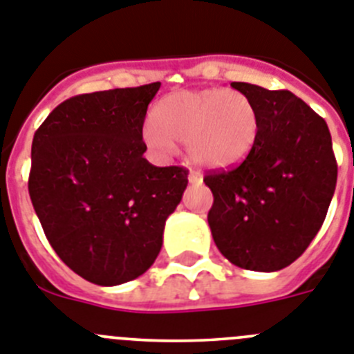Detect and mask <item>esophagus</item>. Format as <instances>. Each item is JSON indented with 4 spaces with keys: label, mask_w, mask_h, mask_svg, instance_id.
<instances>
[{
    "label": "esophagus",
    "mask_w": 354,
    "mask_h": 354,
    "mask_svg": "<svg viewBox=\"0 0 354 354\" xmlns=\"http://www.w3.org/2000/svg\"><path fill=\"white\" fill-rule=\"evenodd\" d=\"M189 183H192V185H201V183H203V176L199 173H194V171H190V173H189Z\"/></svg>",
    "instance_id": "1"
}]
</instances>
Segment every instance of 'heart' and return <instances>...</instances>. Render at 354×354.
Instances as JSON below:
<instances>
[{"label":"heart","mask_w":354,"mask_h":354,"mask_svg":"<svg viewBox=\"0 0 354 354\" xmlns=\"http://www.w3.org/2000/svg\"><path fill=\"white\" fill-rule=\"evenodd\" d=\"M260 135L253 101L224 88L180 91L162 97L144 126L146 146L160 158L187 144L189 158L201 169H232L242 164Z\"/></svg>","instance_id":"obj_1"}]
</instances>
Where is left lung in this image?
<instances>
[{
    "mask_svg": "<svg viewBox=\"0 0 354 354\" xmlns=\"http://www.w3.org/2000/svg\"><path fill=\"white\" fill-rule=\"evenodd\" d=\"M232 87L257 106L260 135L239 167L205 176L214 194L208 226L233 266L274 272L305 253L324 223L337 185L331 135L292 92Z\"/></svg>",
    "mask_w": 354,
    "mask_h": 354,
    "instance_id": "8db88e82",
    "label": "left lung"
}]
</instances>
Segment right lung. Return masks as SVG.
Segmentation results:
<instances>
[{
    "label": "right lung",
    "instance_id": "obj_1",
    "mask_svg": "<svg viewBox=\"0 0 354 354\" xmlns=\"http://www.w3.org/2000/svg\"><path fill=\"white\" fill-rule=\"evenodd\" d=\"M158 88L71 97L33 135L28 190L42 230L69 269L101 287L153 266L189 183L183 167L144 158V118Z\"/></svg>",
    "mask_w": 354,
    "mask_h": 354
}]
</instances>
